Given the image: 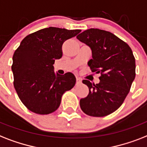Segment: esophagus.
<instances>
[{"label":"esophagus","mask_w":147,"mask_h":147,"mask_svg":"<svg viewBox=\"0 0 147 147\" xmlns=\"http://www.w3.org/2000/svg\"><path fill=\"white\" fill-rule=\"evenodd\" d=\"M82 83V79L80 78H76V84H80Z\"/></svg>","instance_id":"esophagus-1"}]
</instances>
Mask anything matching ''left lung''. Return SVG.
I'll return each mask as SVG.
<instances>
[{"instance_id": "obj_1", "label": "left lung", "mask_w": 147, "mask_h": 147, "mask_svg": "<svg viewBox=\"0 0 147 147\" xmlns=\"http://www.w3.org/2000/svg\"><path fill=\"white\" fill-rule=\"evenodd\" d=\"M77 38L90 47L92 59L88 64L93 72L100 74L98 84L82 81L89 88V94L80 100V107L90 116L109 115L123 103L135 78L133 52L115 34L98 28L84 31Z\"/></svg>"}]
</instances>
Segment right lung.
I'll list each match as a JSON object with an SVG mask.
<instances>
[{"label":"right lung","instance_id":"add662e5","mask_svg":"<svg viewBox=\"0 0 147 147\" xmlns=\"http://www.w3.org/2000/svg\"><path fill=\"white\" fill-rule=\"evenodd\" d=\"M80 29L49 27L28 34L14 52L12 71L14 88L28 109L47 115L59 108L63 94L76 82L73 74H55V59L63 56L65 40L76 36Z\"/></svg>","mask_w":147,"mask_h":147}]
</instances>
